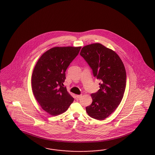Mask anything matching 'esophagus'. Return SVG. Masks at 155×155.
<instances>
[{"mask_svg":"<svg viewBox=\"0 0 155 155\" xmlns=\"http://www.w3.org/2000/svg\"><path fill=\"white\" fill-rule=\"evenodd\" d=\"M82 97V95H76V97L77 99H80V97Z\"/></svg>","mask_w":155,"mask_h":155,"instance_id":"1","label":"esophagus"}]
</instances>
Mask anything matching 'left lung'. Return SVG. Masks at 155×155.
<instances>
[{
	"label": "left lung",
	"mask_w": 155,
	"mask_h": 155,
	"mask_svg": "<svg viewBox=\"0 0 155 155\" xmlns=\"http://www.w3.org/2000/svg\"><path fill=\"white\" fill-rule=\"evenodd\" d=\"M80 54L91 68L94 76L101 80L100 89L91 94L92 104L86 107V112L93 118L104 120L123 98L126 80L124 65L114 51L101 43L84 46Z\"/></svg>",
	"instance_id": "left-lung-1"
}]
</instances>
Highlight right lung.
<instances>
[{"label": "right lung", "mask_w": 155, "mask_h": 155, "mask_svg": "<svg viewBox=\"0 0 155 155\" xmlns=\"http://www.w3.org/2000/svg\"><path fill=\"white\" fill-rule=\"evenodd\" d=\"M81 47H56L47 51L34 67L31 77L34 95L42 109L51 116L65 112L74 101L63 83L65 71Z\"/></svg>", "instance_id": "right-lung-1"}]
</instances>
